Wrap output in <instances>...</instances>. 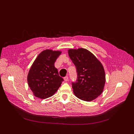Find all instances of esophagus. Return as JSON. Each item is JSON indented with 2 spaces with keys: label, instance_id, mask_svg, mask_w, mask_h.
Returning <instances> with one entry per match:
<instances>
[{
  "label": "esophagus",
  "instance_id": "1",
  "mask_svg": "<svg viewBox=\"0 0 134 134\" xmlns=\"http://www.w3.org/2000/svg\"><path fill=\"white\" fill-rule=\"evenodd\" d=\"M64 79L65 81V82H67V81L68 80V76H65L64 78Z\"/></svg>",
  "mask_w": 134,
  "mask_h": 134
}]
</instances>
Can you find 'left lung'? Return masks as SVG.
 <instances>
[{"label": "left lung", "mask_w": 134, "mask_h": 134, "mask_svg": "<svg viewBox=\"0 0 134 134\" xmlns=\"http://www.w3.org/2000/svg\"><path fill=\"white\" fill-rule=\"evenodd\" d=\"M68 54L76 69L77 79L72 82L75 96L84 101L95 99L102 93L106 78L102 64L87 49H70Z\"/></svg>", "instance_id": "8db88e82"}]
</instances>
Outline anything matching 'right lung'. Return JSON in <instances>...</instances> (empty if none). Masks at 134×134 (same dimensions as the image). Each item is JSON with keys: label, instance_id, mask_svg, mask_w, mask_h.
<instances>
[{"label": "right lung", "instance_id": "right-lung-1", "mask_svg": "<svg viewBox=\"0 0 134 134\" xmlns=\"http://www.w3.org/2000/svg\"><path fill=\"white\" fill-rule=\"evenodd\" d=\"M60 54L59 51L44 50L32 64L28 72L27 81L36 97L45 99L54 95L64 81L54 65Z\"/></svg>", "mask_w": 134, "mask_h": 134}]
</instances>
